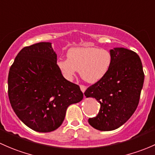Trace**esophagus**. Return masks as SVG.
Wrapping results in <instances>:
<instances>
[{"label":"esophagus","mask_w":155,"mask_h":155,"mask_svg":"<svg viewBox=\"0 0 155 155\" xmlns=\"http://www.w3.org/2000/svg\"><path fill=\"white\" fill-rule=\"evenodd\" d=\"M80 88H81V91H82L83 92H85L86 89H87V87H86L85 86H84V85H80Z\"/></svg>","instance_id":"esophagus-1"}]
</instances>
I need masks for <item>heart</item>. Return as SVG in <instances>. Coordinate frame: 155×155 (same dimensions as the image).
<instances>
[{
	"mask_svg": "<svg viewBox=\"0 0 155 155\" xmlns=\"http://www.w3.org/2000/svg\"><path fill=\"white\" fill-rule=\"evenodd\" d=\"M68 59L57 62L63 77L71 81L79 71L81 77L89 84H95L107 74L112 57L108 51L98 48H72L68 51Z\"/></svg>",
	"mask_w": 155,
	"mask_h": 155,
	"instance_id": "obj_1",
	"label": "heart"
}]
</instances>
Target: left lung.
Segmentation results:
<instances>
[{
    "mask_svg": "<svg viewBox=\"0 0 155 155\" xmlns=\"http://www.w3.org/2000/svg\"><path fill=\"white\" fill-rule=\"evenodd\" d=\"M112 63L107 74L84 92L101 104L98 116L89 124L102 131L117 129L136 110L144 82L141 60L137 53L125 48L110 50Z\"/></svg>",
    "mask_w": 155,
    "mask_h": 155,
    "instance_id": "8db88e82",
    "label": "left lung"
}]
</instances>
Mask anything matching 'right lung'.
Wrapping results in <instances>:
<instances>
[{
	"label": "right lung",
	"instance_id": "right-lung-1",
	"mask_svg": "<svg viewBox=\"0 0 155 155\" xmlns=\"http://www.w3.org/2000/svg\"><path fill=\"white\" fill-rule=\"evenodd\" d=\"M8 95L19 119L42 133L58 128L68 107L84 98L79 86L67 81L57 68L51 42L20 51L9 68Z\"/></svg>",
	"mask_w": 155,
	"mask_h": 155
}]
</instances>
